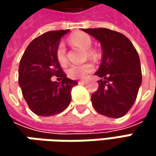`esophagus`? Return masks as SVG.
Instances as JSON below:
<instances>
[{
    "label": "esophagus",
    "instance_id": "esophagus-1",
    "mask_svg": "<svg viewBox=\"0 0 156 156\" xmlns=\"http://www.w3.org/2000/svg\"><path fill=\"white\" fill-rule=\"evenodd\" d=\"M78 83V85H84V84L86 83V81H85V80H79Z\"/></svg>",
    "mask_w": 156,
    "mask_h": 156
}]
</instances>
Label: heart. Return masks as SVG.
Wrapping results in <instances>:
<instances>
[{
    "instance_id": "heart-1",
    "label": "heart",
    "mask_w": 156,
    "mask_h": 156,
    "mask_svg": "<svg viewBox=\"0 0 156 156\" xmlns=\"http://www.w3.org/2000/svg\"><path fill=\"white\" fill-rule=\"evenodd\" d=\"M69 42L74 46L82 48L84 49H89L92 45V40L89 35L84 33V32H77L72 34L69 38ZM87 54L88 57L92 58L95 57V53L92 50H87ZM56 58L58 63L62 66L67 64V56H66V48L63 43H59L56 49ZM93 65L89 62L79 64V65H71L68 70L67 74L70 78L73 79H80L84 78L88 73H90L93 70Z\"/></svg>"
}]
</instances>
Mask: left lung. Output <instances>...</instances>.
Masks as SVG:
<instances>
[{"label": "left lung", "instance_id": "obj_1", "mask_svg": "<svg viewBox=\"0 0 156 156\" xmlns=\"http://www.w3.org/2000/svg\"><path fill=\"white\" fill-rule=\"evenodd\" d=\"M101 44L102 63L96 75L102 78L91 96L94 108L114 118L125 115L133 107L142 83L140 58L124 34L105 29H83Z\"/></svg>", "mask_w": 156, "mask_h": 156}]
</instances>
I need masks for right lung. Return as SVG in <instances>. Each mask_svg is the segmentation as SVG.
<instances>
[{
	"label": "right lung",
	"instance_id": "right-lung-1",
	"mask_svg": "<svg viewBox=\"0 0 156 156\" xmlns=\"http://www.w3.org/2000/svg\"><path fill=\"white\" fill-rule=\"evenodd\" d=\"M69 30H53L34 39L24 51L19 66V85L30 109L41 116L61 113L71 101L78 82L67 78L56 58L60 39ZM60 77V83L51 76Z\"/></svg>",
	"mask_w": 156,
	"mask_h": 156
}]
</instances>
